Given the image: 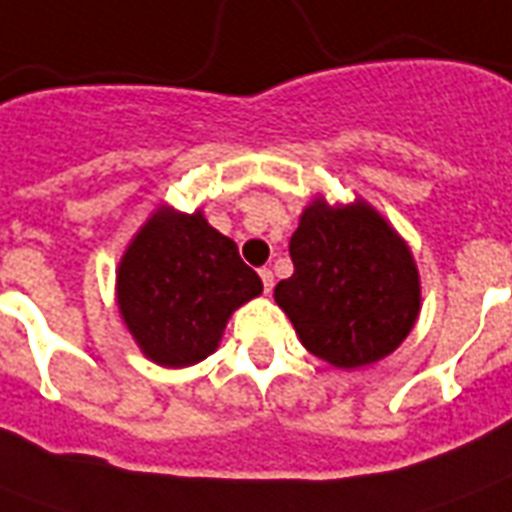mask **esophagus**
<instances>
[{"mask_svg":"<svg viewBox=\"0 0 512 512\" xmlns=\"http://www.w3.org/2000/svg\"><path fill=\"white\" fill-rule=\"evenodd\" d=\"M260 279H263L265 295H271V289H273V271H271V268H260Z\"/></svg>","mask_w":512,"mask_h":512,"instance_id":"obj_1","label":"esophagus"}]
</instances>
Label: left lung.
Wrapping results in <instances>:
<instances>
[{
	"label": "left lung",
	"mask_w": 512,
	"mask_h": 512,
	"mask_svg": "<svg viewBox=\"0 0 512 512\" xmlns=\"http://www.w3.org/2000/svg\"><path fill=\"white\" fill-rule=\"evenodd\" d=\"M295 273L273 300L313 356L358 369L390 356L417 324L420 271L406 239L364 199L313 196L289 239Z\"/></svg>",
	"instance_id": "left-lung-1"
}]
</instances>
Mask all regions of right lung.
I'll use <instances>...</instances> for the list:
<instances>
[{
    "instance_id": "obj_1",
    "label": "right lung",
    "mask_w": 512,
    "mask_h": 512,
    "mask_svg": "<svg viewBox=\"0 0 512 512\" xmlns=\"http://www.w3.org/2000/svg\"><path fill=\"white\" fill-rule=\"evenodd\" d=\"M263 292L236 241L201 209L162 204L132 236L116 268V308L140 353L167 369L212 356L228 319Z\"/></svg>"
}]
</instances>
